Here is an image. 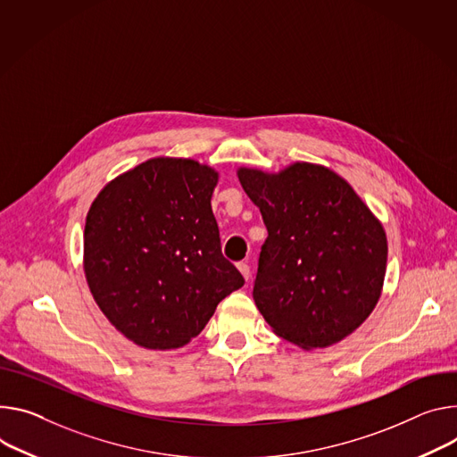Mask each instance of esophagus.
Listing matches in <instances>:
<instances>
[{
	"mask_svg": "<svg viewBox=\"0 0 457 457\" xmlns=\"http://www.w3.org/2000/svg\"><path fill=\"white\" fill-rule=\"evenodd\" d=\"M237 268H238V271L242 273V277L247 280V278H250V275H252V271H250V264H247V262H238L237 264Z\"/></svg>",
	"mask_w": 457,
	"mask_h": 457,
	"instance_id": "34e87169",
	"label": "esophagus"
}]
</instances>
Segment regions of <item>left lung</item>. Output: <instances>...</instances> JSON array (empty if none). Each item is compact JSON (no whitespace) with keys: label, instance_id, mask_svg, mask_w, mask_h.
Instances as JSON below:
<instances>
[{"label":"left lung","instance_id":"8db88e82","mask_svg":"<svg viewBox=\"0 0 457 457\" xmlns=\"http://www.w3.org/2000/svg\"><path fill=\"white\" fill-rule=\"evenodd\" d=\"M268 238L253 299L277 336L324 348L376 308L386 271V235L346 180L299 162L278 175L238 170Z\"/></svg>","mask_w":457,"mask_h":457}]
</instances>
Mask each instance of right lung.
<instances>
[{"mask_svg":"<svg viewBox=\"0 0 457 457\" xmlns=\"http://www.w3.org/2000/svg\"><path fill=\"white\" fill-rule=\"evenodd\" d=\"M219 175L187 158H153L109 182L87 213L91 294L123 336L149 350L196 337L244 286L220 252L212 195Z\"/></svg>","mask_w":457,"mask_h":457,"instance_id":"1","label":"right lung"}]
</instances>
